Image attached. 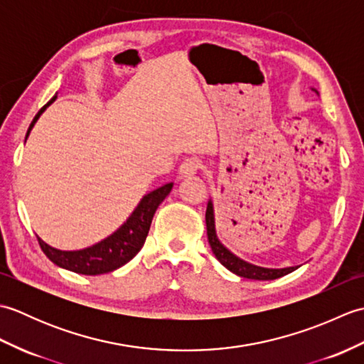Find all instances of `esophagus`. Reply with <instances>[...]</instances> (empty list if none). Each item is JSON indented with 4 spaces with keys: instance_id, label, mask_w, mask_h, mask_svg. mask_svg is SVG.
Instances as JSON below:
<instances>
[{
    "instance_id": "1",
    "label": "esophagus",
    "mask_w": 364,
    "mask_h": 364,
    "mask_svg": "<svg viewBox=\"0 0 364 364\" xmlns=\"http://www.w3.org/2000/svg\"><path fill=\"white\" fill-rule=\"evenodd\" d=\"M200 167H202V161L198 158H186L180 166V175H194L198 172Z\"/></svg>"
}]
</instances>
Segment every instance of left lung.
I'll list each match as a JSON object with an SVG mask.
<instances>
[{
	"label": "left lung",
	"mask_w": 364,
	"mask_h": 364,
	"mask_svg": "<svg viewBox=\"0 0 364 364\" xmlns=\"http://www.w3.org/2000/svg\"><path fill=\"white\" fill-rule=\"evenodd\" d=\"M206 231H208V241H210L211 250L215 255L223 266H225L231 272L244 277V278H250V280H275V278H280L286 274L292 272L297 267H284V269H267V267H259V266H253L250 262H247L241 258H237L236 255L231 253L228 249H225L220 244L218 239V235H215V225H214V211H213V203L208 202L206 208Z\"/></svg>",
	"instance_id": "1"
}]
</instances>
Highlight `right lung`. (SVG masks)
Returning a JSON list of instances; mask_svg holds the SVG:
<instances>
[{"label":"right lung","mask_w":364,"mask_h":364,"mask_svg":"<svg viewBox=\"0 0 364 364\" xmlns=\"http://www.w3.org/2000/svg\"><path fill=\"white\" fill-rule=\"evenodd\" d=\"M56 97H53L48 103H46L41 111L36 114L34 120L31 122L28 128L26 137L29 136V131L33 129L34 123L41 117V114L48 107ZM173 183H167L164 186L154 189L150 194H146L141 203L137 205L134 213L129 215L128 220L123 225L112 233L109 237L103 239L87 249L75 250V252H63L58 249H53L48 244H45L41 237H37L38 245H41L42 252L48 257L50 261L59 267H64L67 270H72L76 274L82 275H100L107 274L112 270L127 264L128 261L133 259L149 235V230L151 225L153 215L156 213L158 206L162 203L168 192L172 191Z\"/></svg>","instance_id":"obj_1"}]
</instances>
